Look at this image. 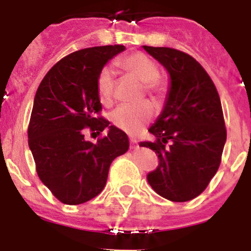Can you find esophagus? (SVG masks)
Wrapping results in <instances>:
<instances>
[{
	"mask_svg": "<svg viewBox=\"0 0 251 251\" xmlns=\"http://www.w3.org/2000/svg\"><path fill=\"white\" fill-rule=\"evenodd\" d=\"M130 148H131V149H136V148H138L137 142L133 141V140H131V141H130Z\"/></svg>",
	"mask_w": 251,
	"mask_h": 251,
	"instance_id": "esophagus-1",
	"label": "esophagus"
}]
</instances>
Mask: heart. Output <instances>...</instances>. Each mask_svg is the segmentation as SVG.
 I'll use <instances>...</instances> for the list:
<instances>
[{"label":"heart","instance_id":"1","mask_svg":"<svg viewBox=\"0 0 251 251\" xmlns=\"http://www.w3.org/2000/svg\"><path fill=\"white\" fill-rule=\"evenodd\" d=\"M116 65L127 73L131 77L143 83L151 95H160L163 83L159 80V69L153 59L143 53H133L116 60ZM114 87V73L110 68H104L97 78V93L100 103L109 104ZM153 116V107L144 102L140 105H121L111 114V121L123 131L137 133Z\"/></svg>","mask_w":251,"mask_h":251}]
</instances>
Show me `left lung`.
Here are the masks:
<instances>
[{"instance_id":"left-lung-1","label":"left lung","mask_w":251,"mask_h":251,"mask_svg":"<svg viewBox=\"0 0 251 251\" xmlns=\"http://www.w3.org/2000/svg\"><path fill=\"white\" fill-rule=\"evenodd\" d=\"M170 76L165 104L141 142L158 154L159 165L147 175L151 188L171 201H188L207 187L221 163L226 127L221 100L204 68L187 53L143 46Z\"/></svg>"}]
</instances>
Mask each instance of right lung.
Wrapping results in <instances>:
<instances>
[{
  "mask_svg": "<svg viewBox=\"0 0 251 251\" xmlns=\"http://www.w3.org/2000/svg\"><path fill=\"white\" fill-rule=\"evenodd\" d=\"M123 45L85 48L57 63L40 83L30 118L29 148L42 183L62 203H86L107 183L110 164L128 149L125 132L103 118L97 78ZM102 132L97 144L84 140L83 130Z\"/></svg>",
  "mask_w": 251,
  "mask_h": 251,
  "instance_id": "right-lung-1",
  "label": "right lung"
}]
</instances>
